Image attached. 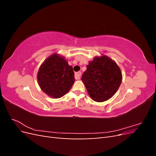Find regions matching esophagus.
<instances>
[{"instance_id":"obj_1","label":"esophagus","mask_w":156,"mask_h":156,"mask_svg":"<svg viewBox=\"0 0 156 156\" xmlns=\"http://www.w3.org/2000/svg\"><path fill=\"white\" fill-rule=\"evenodd\" d=\"M81 75V72H77L75 73V79L77 80H79L80 79V76Z\"/></svg>"}]
</instances>
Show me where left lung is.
<instances>
[{
	"label": "left lung",
	"instance_id": "8db88e82",
	"mask_svg": "<svg viewBox=\"0 0 156 156\" xmlns=\"http://www.w3.org/2000/svg\"><path fill=\"white\" fill-rule=\"evenodd\" d=\"M81 80L94 101L103 102L111 98L119 88L122 72L114 60L106 55L90 61Z\"/></svg>",
	"mask_w": 156,
	"mask_h": 156
}]
</instances>
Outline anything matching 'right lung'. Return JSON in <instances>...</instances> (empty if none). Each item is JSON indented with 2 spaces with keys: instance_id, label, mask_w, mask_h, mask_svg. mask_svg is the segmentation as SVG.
<instances>
[{
  "instance_id": "1",
  "label": "right lung",
  "mask_w": 156,
  "mask_h": 156,
  "mask_svg": "<svg viewBox=\"0 0 156 156\" xmlns=\"http://www.w3.org/2000/svg\"><path fill=\"white\" fill-rule=\"evenodd\" d=\"M37 79L41 90L55 99L68 93L75 82L72 66L57 53L51 55L41 64Z\"/></svg>"
}]
</instances>
